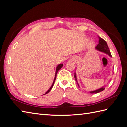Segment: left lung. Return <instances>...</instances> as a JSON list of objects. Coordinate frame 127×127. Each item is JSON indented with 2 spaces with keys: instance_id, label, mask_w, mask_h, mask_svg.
Returning a JSON list of instances; mask_svg holds the SVG:
<instances>
[{
  "instance_id": "8db88e82",
  "label": "left lung",
  "mask_w": 127,
  "mask_h": 127,
  "mask_svg": "<svg viewBox=\"0 0 127 127\" xmlns=\"http://www.w3.org/2000/svg\"><path fill=\"white\" fill-rule=\"evenodd\" d=\"M99 38V40H98V45H97V46H96V49L97 50H98V51H101L105 53V54H107V55H108L109 56L112 57V56L111 55V53L110 51V50L109 49V48L108 46L107 45V42H105V41L103 39H102V38L98 37ZM75 78L76 79V81H77V79H76V73H75ZM105 89V87H102L101 88H100V89H98L97 90H94V91H90L91 93H98L101 92V91L104 90Z\"/></svg>"
}]
</instances>
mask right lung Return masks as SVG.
<instances>
[{
    "label": "right lung",
    "instance_id": "add662e5",
    "mask_svg": "<svg viewBox=\"0 0 127 127\" xmlns=\"http://www.w3.org/2000/svg\"><path fill=\"white\" fill-rule=\"evenodd\" d=\"M63 64H59L57 66V67H56V73H55V79H54V82H53V83H52V85L51 86V87L50 88V89L46 91V92L45 93V94H48L49 91L51 90V89H52V87H53V85H54V83H55V79H56V76H57V72H58V71H59V70H60L61 69V68L63 66ZM45 94H43V95H45Z\"/></svg>",
    "mask_w": 127,
    "mask_h": 127
}]
</instances>
